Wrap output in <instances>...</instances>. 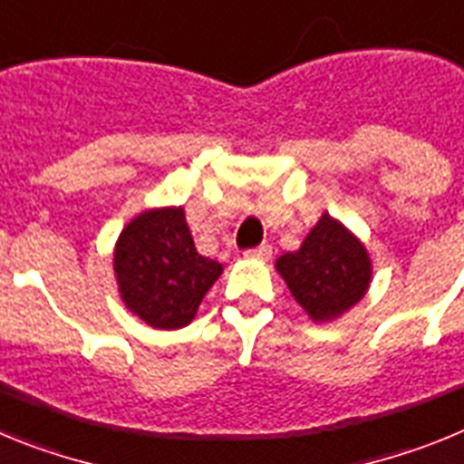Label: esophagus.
I'll return each instance as SVG.
<instances>
[{
	"label": "esophagus",
	"instance_id": "1",
	"mask_svg": "<svg viewBox=\"0 0 464 464\" xmlns=\"http://www.w3.org/2000/svg\"><path fill=\"white\" fill-rule=\"evenodd\" d=\"M244 256L246 257H262V260H267V257L272 256V246H269V244L256 246V248H248V251H246Z\"/></svg>",
	"mask_w": 464,
	"mask_h": 464
}]
</instances>
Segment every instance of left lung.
<instances>
[{
    "label": "left lung",
    "instance_id": "1",
    "mask_svg": "<svg viewBox=\"0 0 464 464\" xmlns=\"http://www.w3.org/2000/svg\"><path fill=\"white\" fill-rule=\"evenodd\" d=\"M276 269L314 321H332L351 309L372 276L364 246L327 213L299 251L278 257Z\"/></svg>",
    "mask_w": 464,
    "mask_h": 464
}]
</instances>
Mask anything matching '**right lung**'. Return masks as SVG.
I'll list each match as a JSON object with an SVG mask.
<instances>
[{
	"instance_id": "1",
	"label": "right lung",
	"mask_w": 464,
	"mask_h": 464,
	"mask_svg": "<svg viewBox=\"0 0 464 464\" xmlns=\"http://www.w3.org/2000/svg\"><path fill=\"white\" fill-rule=\"evenodd\" d=\"M113 265L127 309L158 330L188 325L223 272L220 262L197 253L183 208L137 216L122 229Z\"/></svg>"
}]
</instances>
